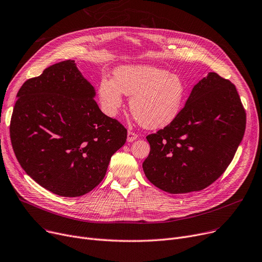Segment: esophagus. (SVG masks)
Masks as SVG:
<instances>
[{
    "label": "esophagus",
    "mask_w": 262,
    "mask_h": 262,
    "mask_svg": "<svg viewBox=\"0 0 262 262\" xmlns=\"http://www.w3.org/2000/svg\"><path fill=\"white\" fill-rule=\"evenodd\" d=\"M137 138H138V135H137L136 133L132 132V130H128L127 132V142H133L135 141Z\"/></svg>",
    "instance_id": "esophagus-1"
}]
</instances>
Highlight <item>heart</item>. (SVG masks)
Returning <instances> with one entry per match:
<instances>
[{
	"label": "heart",
	"instance_id": "obj_1",
	"mask_svg": "<svg viewBox=\"0 0 262 262\" xmlns=\"http://www.w3.org/2000/svg\"><path fill=\"white\" fill-rule=\"evenodd\" d=\"M114 75V78L103 77L98 87L106 115H118L125 94L132 96V114L145 128L164 127L180 116L187 95V85L180 75L150 64L120 66Z\"/></svg>",
	"mask_w": 262,
	"mask_h": 262
}]
</instances>
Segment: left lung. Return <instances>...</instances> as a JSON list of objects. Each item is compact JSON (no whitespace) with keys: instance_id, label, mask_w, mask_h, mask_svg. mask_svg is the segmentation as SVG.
Returning a JSON list of instances; mask_svg holds the SVG:
<instances>
[{"instance_id":"left-lung-1","label":"left lung","mask_w":262,"mask_h":262,"mask_svg":"<svg viewBox=\"0 0 262 262\" xmlns=\"http://www.w3.org/2000/svg\"><path fill=\"white\" fill-rule=\"evenodd\" d=\"M245 124L235 85L209 72L192 89L180 116L146 137L150 146L142 163L146 178L172 194L205 189L229 166Z\"/></svg>"}]
</instances>
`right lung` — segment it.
Wrapping results in <instances>:
<instances>
[{"instance_id": "1", "label": "right lung", "mask_w": 262, "mask_h": 262, "mask_svg": "<svg viewBox=\"0 0 262 262\" xmlns=\"http://www.w3.org/2000/svg\"><path fill=\"white\" fill-rule=\"evenodd\" d=\"M74 60L47 68L17 94L10 121L13 152L26 174L53 193L76 198L94 189L127 130L104 115Z\"/></svg>"}]
</instances>
